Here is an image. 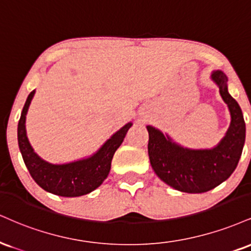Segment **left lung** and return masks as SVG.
<instances>
[{
  "label": "left lung",
  "instance_id": "1",
  "mask_svg": "<svg viewBox=\"0 0 251 251\" xmlns=\"http://www.w3.org/2000/svg\"><path fill=\"white\" fill-rule=\"evenodd\" d=\"M212 77L231 114L230 127L219 146L213 150H186L172 143L158 129L147 126L152 168L164 182L180 192L204 193L215 188L230 176L242 154L246 140L242 111L229 95L227 76L222 71H215Z\"/></svg>",
  "mask_w": 251,
  "mask_h": 251
}]
</instances>
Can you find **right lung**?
<instances>
[{"mask_svg":"<svg viewBox=\"0 0 251 251\" xmlns=\"http://www.w3.org/2000/svg\"><path fill=\"white\" fill-rule=\"evenodd\" d=\"M34 95L35 91H31L28 96L17 127L20 151L32 179L44 191L65 198L85 195L95 191L110 173L114 152L122 145L132 124H126L114 133L91 158L66 165H51L36 154L26 138L25 114Z\"/></svg>","mask_w":251,"mask_h":251,"instance_id":"1","label":"right lung"}]
</instances>
